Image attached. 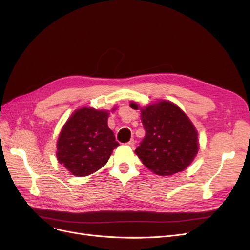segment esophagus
<instances>
[{
    "mask_svg": "<svg viewBox=\"0 0 250 250\" xmlns=\"http://www.w3.org/2000/svg\"><path fill=\"white\" fill-rule=\"evenodd\" d=\"M134 144H135V141H134V139H130L128 142H127V146H134Z\"/></svg>",
    "mask_w": 250,
    "mask_h": 250,
    "instance_id": "obj_1",
    "label": "esophagus"
}]
</instances>
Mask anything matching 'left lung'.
<instances>
[{"instance_id": "8db88e82", "label": "left lung", "mask_w": 250, "mask_h": 250, "mask_svg": "<svg viewBox=\"0 0 250 250\" xmlns=\"http://www.w3.org/2000/svg\"><path fill=\"white\" fill-rule=\"evenodd\" d=\"M132 109H138L135 103ZM146 136L135 153L147 169L161 176L185 170L198 151L197 131L175 104L160 101L140 109Z\"/></svg>"}]
</instances>
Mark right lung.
<instances>
[{
	"instance_id": "obj_1",
	"label": "right lung",
	"mask_w": 250,
	"mask_h": 250,
	"mask_svg": "<svg viewBox=\"0 0 250 250\" xmlns=\"http://www.w3.org/2000/svg\"><path fill=\"white\" fill-rule=\"evenodd\" d=\"M108 111L82 108L63 126L57 141V159L71 174L83 177L97 172L119 146L108 127Z\"/></svg>"
}]
</instances>
